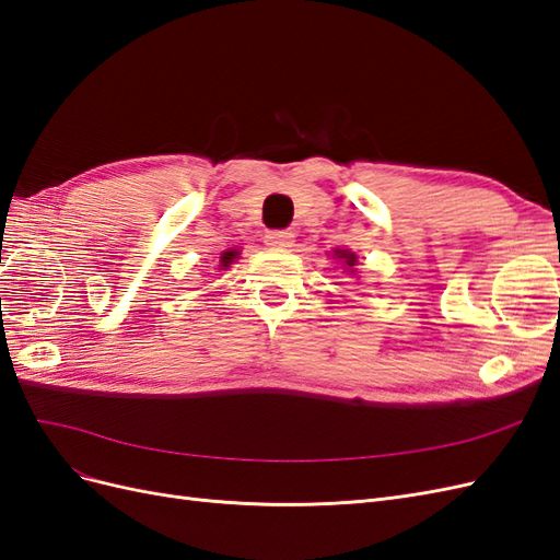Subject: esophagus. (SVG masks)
<instances>
[{
	"label": "esophagus",
	"mask_w": 560,
	"mask_h": 560,
	"mask_svg": "<svg viewBox=\"0 0 560 560\" xmlns=\"http://www.w3.org/2000/svg\"><path fill=\"white\" fill-rule=\"evenodd\" d=\"M292 243H294V233L292 231H268L266 233V245L273 247V249L292 247Z\"/></svg>",
	"instance_id": "esophagus-1"
}]
</instances>
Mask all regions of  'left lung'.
Here are the masks:
<instances>
[{"instance_id":"obj_1","label":"left lung","mask_w":560,"mask_h":560,"mask_svg":"<svg viewBox=\"0 0 560 560\" xmlns=\"http://www.w3.org/2000/svg\"><path fill=\"white\" fill-rule=\"evenodd\" d=\"M331 259L341 261L346 273H354V264H358V257H354V252H350V249H338V247H336L334 254H331Z\"/></svg>"}]
</instances>
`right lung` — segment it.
<instances>
[{"instance_id":"add662e5","label":"right lung","mask_w":560,"mask_h":560,"mask_svg":"<svg viewBox=\"0 0 560 560\" xmlns=\"http://www.w3.org/2000/svg\"><path fill=\"white\" fill-rule=\"evenodd\" d=\"M231 257H233V252H224V254H222V261H224V266L229 264V259H231Z\"/></svg>"}]
</instances>
